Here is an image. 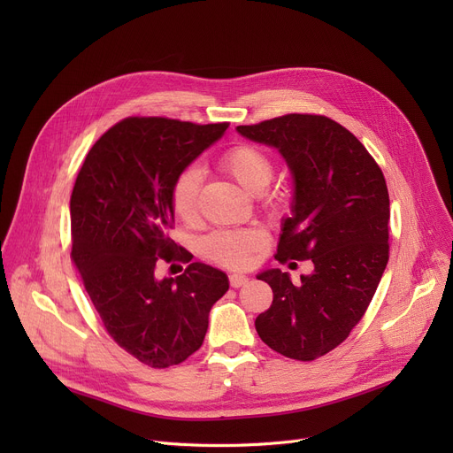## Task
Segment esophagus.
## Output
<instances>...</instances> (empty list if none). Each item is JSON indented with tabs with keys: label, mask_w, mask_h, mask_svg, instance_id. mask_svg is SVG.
I'll return each mask as SVG.
<instances>
[{
	"label": "esophagus",
	"mask_w": 453,
	"mask_h": 453,
	"mask_svg": "<svg viewBox=\"0 0 453 453\" xmlns=\"http://www.w3.org/2000/svg\"><path fill=\"white\" fill-rule=\"evenodd\" d=\"M248 280H250L248 275H242V273H233V275H229V284H231L233 288L244 287V284H246Z\"/></svg>",
	"instance_id": "1"
}]
</instances>
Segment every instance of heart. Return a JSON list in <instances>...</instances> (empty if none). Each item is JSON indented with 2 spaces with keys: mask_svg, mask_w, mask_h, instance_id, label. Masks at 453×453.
<instances>
[{
  "mask_svg": "<svg viewBox=\"0 0 453 453\" xmlns=\"http://www.w3.org/2000/svg\"><path fill=\"white\" fill-rule=\"evenodd\" d=\"M220 169L250 195L265 193L273 176V163L270 156L251 145H241L227 150L220 159ZM200 183L202 173L198 166H187L173 187L174 212L187 224L198 220ZM258 242L260 234L257 231H217L207 236L203 250L211 258L226 266H242L248 263Z\"/></svg>",
  "mask_w": 453,
  "mask_h": 453,
  "instance_id": "b5f03b06",
  "label": "heart"
}]
</instances>
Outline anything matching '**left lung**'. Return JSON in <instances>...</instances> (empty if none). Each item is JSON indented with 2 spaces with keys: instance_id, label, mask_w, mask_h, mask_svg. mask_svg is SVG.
I'll list each match as a JSON object with an SVG mask.
<instances>
[{
  "instance_id": "obj_1",
  "label": "left lung",
  "mask_w": 453,
  "mask_h": 453,
  "mask_svg": "<svg viewBox=\"0 0 453 453\" xmlns=\"http://www.w3.org/2000/svg\"><path fill=\"white\" fill-rule=\"evenodd\" d=\"M242 137L287 161L294 195L275 258H312L314 272L292 282L265 270L272 306L255 328L270 349L311 362L338 347L364 318L389 260L386 178L362 142L323 115L290 113L236 127Z\"/></svg>"
}]
</instances>
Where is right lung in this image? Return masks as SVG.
Segmentation results:
<instances>
[{
    "instance_id": "right-lung-1",
    "label": "right lung",
    "mask_w": 453,
    "mask_h": 453,
    "mask_svg": "<svg viewBox=\"0 0 453 453\" xmlns=\"http://www.w3.org/2000/svg\"><path fill=\"white\" fill-rule=\"evenodd\" d=\"M227 127L125 119L91 147L71 193V257L84 288L115 343L154 369L202 347L211 308L229 288L222 270L202 263L156 277L157 258L178 251L169 234L174 181ZM188 254L178 257L188 263Z\"/></svg>"
}]
</instances>
